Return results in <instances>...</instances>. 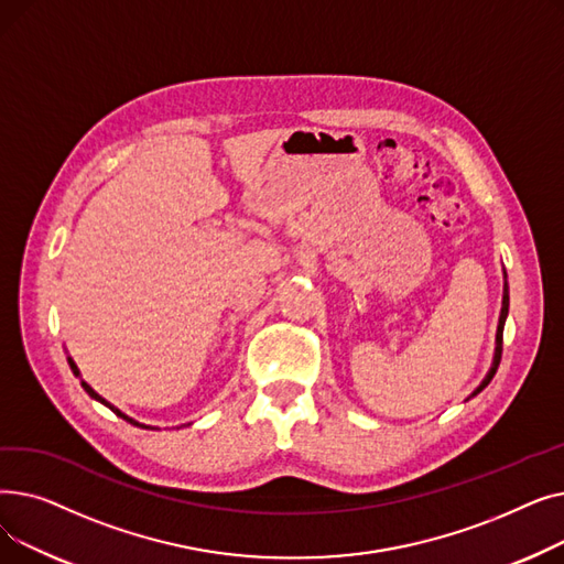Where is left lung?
<instances>
[{
    "mask_svg": "<svg viewBox=\"0 0 564 564\" xmlns=\"http://www.w3.org/2000/svg\"><path fill=\"white\" fill-rule=\"evenodd\" d=\"M502 279H506V283H502V306H500V317H498V329H496V349H494V361H491V368H489V372L485 375V379L480 381V387L470 393V398L473 395H478L487 383L494 379V375H496V370H498V364H500V351H502V327H506V319H508V311H510V290H508V274L502 272Z\"/></svg>",
    "mask_w": 564,
    "mask_h": 564,
    "instance_id": "1",
    "label": "left lung"
}]
</instances>
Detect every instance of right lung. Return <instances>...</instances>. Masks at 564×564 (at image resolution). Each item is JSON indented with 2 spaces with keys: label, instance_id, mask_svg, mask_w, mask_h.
Instances as JSON below:
<instances>
[{
  "label": "right lung",
  "instance_id": "1",
  "mask_svg": "<svg viewBox=\"0 0 564 564\" xmlns=\"http://www.w3.org/2000/svg\"><path fill=\"white\" fill-rule=\"evenodd\" d=\"M68 364H70V370H73V372H75V377H79V368H77V364H75V361H73V357H68ZM82 389H84V391H86V393H88V395H91V398H94V400H98V402H100V404H105V406H109V409H111V411H113V413H116V416H121V419H123V421H128V423H130V425H137V427H143V430H158V427H153V425H145V423H139V421H134V419H132V416H128V413H123V411H121V409H118V406H113V404H111V402H109V400H105V398H102V395H100V393H96V391H94V389H91V387H88V383H86V381H84V379H82Z\"/></svg>",
  "mask_w": 564,
  "mask_h": 564
}]
</instances>
